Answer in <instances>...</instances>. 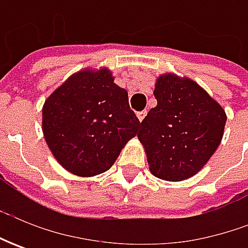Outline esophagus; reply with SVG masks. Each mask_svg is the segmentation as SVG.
I'll list each match as a JSON object with an SVG mask.
<instances>
[{
    "label": "esophagus",
    "mask_w": 248,
    "mask_h": 248,
    "mask_svg": "<svg viewBox=\"0 0 248 248\" xmlns=\"http://www.w3.org/2000/svg\"><path fill=\"white\" fill-rule=\"evenodd\" d=\"M145 116H146V111H139V113H137V117H138L139 121H142V120L145 119Z\"/></svg>",
    "instance_id": "1"
}]
</instances>
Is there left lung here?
Listing matches in <instances>:
<instances>
[{"label": "left lung", "instance_id": "8db88e82", "mask_svg": "<svg viewBox=\"0 0 248 248\" xmlns=\"http://www.w3.org/2000/svg\"><path fill=\"white\" fill-rule=\"evenodd\" d=\"M157 106L140 123L138 138L153 175L184 181L197 174L221 143L226 114L203 88L189 78L160 76Z\"/></svg>", "mask_w": 248, "mask_h": 248}]
</instances>
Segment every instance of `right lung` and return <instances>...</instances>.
Wrapping results in <instances>:
<instances>
[{"label": "right lung", "mask_w": 248, "mask_h": 248, "mask_svg": "<svg viewBox=\"0 0 248 248\" xmlns=\"http://www.w3.org/2000/svg\"><path fill=\"white\" fill-rule=\"evenodd\" d=\"M113 80L108 69L78 72L45 100V140L56 160L76 175L108 171L138 132L128 93Z\"/></svg>", "instance_id": "add662e5"}]
</instances>
